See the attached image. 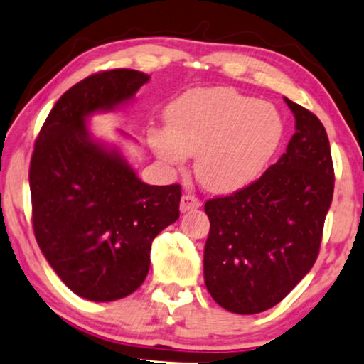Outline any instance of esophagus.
I'll list each match as a JSON object with an SVG mask.
<instances>
[{
    "label": "esophagus",
    "mask_w": 364,
    "mask_h": 364,
    "mask_svg": "<svg viewBox=\"0 0 364 364\" xmlns=\"http://www.w3.org/2000/svg\"><path fill=\"white\" fill-rule=\"evenodd\" d=\"M202 207V202L193 195H183L181 202H179V210L181 212H188V210H195V208Z\"/></svg>",
    "instance_id": "obj_1"
}]
</instances>
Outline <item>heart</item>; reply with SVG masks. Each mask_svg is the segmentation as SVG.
Here are the masks:
<instances>
[{"mask_svg":"<svg viewBox=\"0 0 364 364\" xmlns=\"http://www.w3.org/2000/svg\"><path fill=\"white\" fill-rule=\"evenodd\" d=\"M166 124L168 132H150L157 156L176 166L196 156V178L214 193H232L253 183L284 133L272 104L223 87L183 94L166 111Z\"/></svg>","mask_w":364,"mask_h":364,"instance_id":"b5f03b06","label":"heart"}]
</instances>
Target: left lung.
<instances>
[{
	"instance_id": "obj_1",
	"label": "left lung",
	"mask_w": 364,
	"mask_h": 364,
	"mask_svg": "<svg viewBox=\"0 0 364 364\" xmlns=\"http://www.w3.org/2000/svg\"><path fill=\"white\" fill-rule=\"evenodd\" d=\"M284 101L296 119L286 154L252 185L205 203L207 291L240 315L275 306L310 272L332 203L327 132L313 112Z\"/></svg>"
}]
</instances>
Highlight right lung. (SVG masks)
I'll return each instance as SVG.
<instances>
[{
	"instance_id": "obj_1",
	"label": "right lung",
	"mask_w": 364,
	"mask_h": 364,
	"mask_svg": "<svg viewBox=\"0 0 364 364\" xmlns=\"http://www.w3.org/2000/svg\"><path fill=\"white\" fill-rule=\"evenodd\" d=\"M149 78L127 68L90 75L58 99L34 145L28 183L37 245L58 277L90 301L139 289L154 237L179 217L181 186L144 183L118 147L87 127L89 116L132 101Z\"/></svg>"
}]
</instances>
